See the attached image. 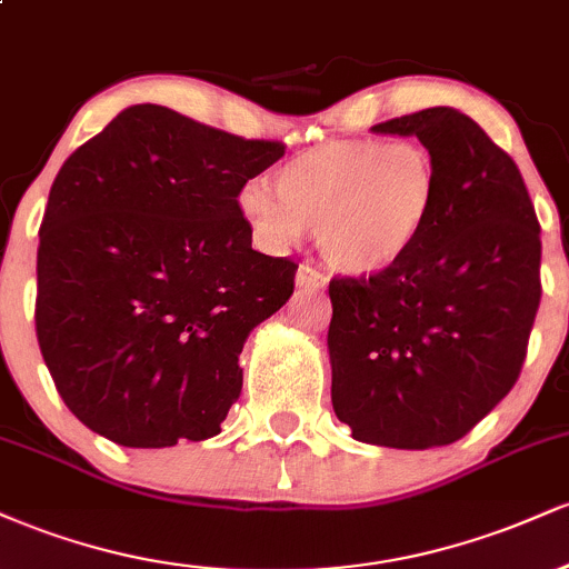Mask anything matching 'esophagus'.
I'll return each instance as SVG.
<instances>
[{"mask_svg": "<svg viewBox=\"0 0 569 569\" xmlns=\"http://www.w3.org/2000/svg\"><path fill=\"white\" fill-rule=\"evenodd\" d=\"M297 286H299V289L321 291V289H326V276H323V272H318L316 267L302 264V267H299V272H297Z\"/></svg>", "mask_w": 569, "mask_h": 569, "instance_id": "1", "label": "esophagus"}]
</instances>
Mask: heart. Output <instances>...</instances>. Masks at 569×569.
Segmentation results:
<instances>
[{"label": "heart", "instance_id": "obj_1", "mask_svg": "<svg viewBox=\"0 0 569 569\" xmlns=\"http://www.w3.org/2000/svg\"><path fill=\"white\" fill-rule=\"evenodd\" d=\"M439 200V168L420 141H329L278 168L272 192L248 184L240 217L264 243L316 232L323 259L377 276L411 251Z\"/></svg>", "mask_w": 569, "mask_h": 569}]
</instances>
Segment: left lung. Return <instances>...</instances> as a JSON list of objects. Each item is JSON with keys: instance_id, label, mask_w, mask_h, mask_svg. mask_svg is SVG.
Returning a JSON list of instances; mask_svg holds the SVG:
<instances>
[{"instance_id": "8db88e82", "label": "left lung", "mask_w": 569, "mask_h": 569, "mask_svg": "<svg viewBox=\"0 0 569 569\" xmlns=\"http://www.w3.org/2000/svg\"><path fill=\"white\" fill-rule=\"evenodd\" d=\"M371 130L417 136L439 200L401 262L329 283L331 403L352 439L443 447L519 380L540 305V224L513 158L449 107Z\"/></svg>"}]
</instances>
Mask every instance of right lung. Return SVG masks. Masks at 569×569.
<instances>
[{"label": "right lung", "instance_id": "add662e5", "mask_svg": "<svg viewBox=\"0 0 569 569\" xmlns=\"http://www.w3.org/2000/svg\"><path fill=\"white\" fill-rule=\"evenodd\" d=\"M286 143L136 103L58 171L39 227V350L71 415L122 447L221 430L246 337L297 262L251 248L238 194Z\"/></svg>", "mask_w": 569, "mask_h": 569}]
</instances>
